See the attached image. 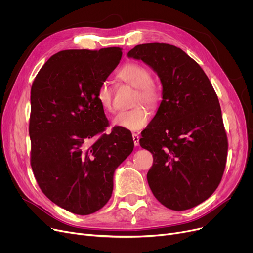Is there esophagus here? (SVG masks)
<instances>
[{
  "mask_svg": "<svg viewBox=\"0 0 253 253\" xmlns=\"http://www.w3.org/2000/svg\"><path fill=\"white\" fill-rule=\"evenodd\" d=\"M132 138H133L135 147H137V145H139V136H138V134L133 133V134H132Z\"/></svg>",
  "mask_w": 253,
  "mask_h": 253,
  "instance_id": "1",
  "label": "esophagus"
}]
</instances>
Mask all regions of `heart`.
<instances>
[{"instance_id":"obj_1","label":"heart","mask_w":253,"mask_h":253,"mask_svg":"<svg viewBox=\"0 0 253 253\" xmlns=\"http://www.w3.org/2000/svg\"><path fill=\"white\" fill-rule=\"evenodd\" d=\"M118 78L137 89L136 103L143 102L149 106H155L160 100V90L152 81V73L145 65L137 62L126 63L118 72ZM96 98L104 111H114V90L108 82L99 85ZM150 120L149 110L143 105H138L132 110L119 112L113 119V124L125 130L137 131L147 126Z\"/></svg>"}]
</instances>
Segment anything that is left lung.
Returning <instances> with one entry per match:
<instances>
[{
    "label": "left lung",
    "instance_id": "8db88e82",
    "mask_svg": "<svg viewBox=\"0 0 253 253\" xmlns=\"http://www.w3.org/2000/svg\"><path fill=\"white\" fill-rule=\"evenodd\" d=\"M127 55L148 64L162 84L160 106L139 140L154 158L150 188L169 209L193 208L216 190L227 162L216 93L201 66L173 45L141 44Z\"/></svg>",
    "mask_w": 253,
    "mask_h": 253
}]
</instances>
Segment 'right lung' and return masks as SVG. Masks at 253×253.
<instances>
[{
    "mask_svg": "<svg viewBox=\"0 0 253 253\" xmlns=\"http://www.w3.org/2000/svg\"><path fill=\"white\" fill-rule=\"evenodd\" d=\"M121 57L119 47L60 51L47 60L32 86L34 175L48 199L75 214L94 213L108 203L115 170L134 148L129 130L114 127L110 134H101L108 120L97 89Z\"/></svg>",
    "mask_w": 253,
    "mask_h": 253,
    "instance_id": "add662e5",
    "label": "right lung"
}]
</instances>
